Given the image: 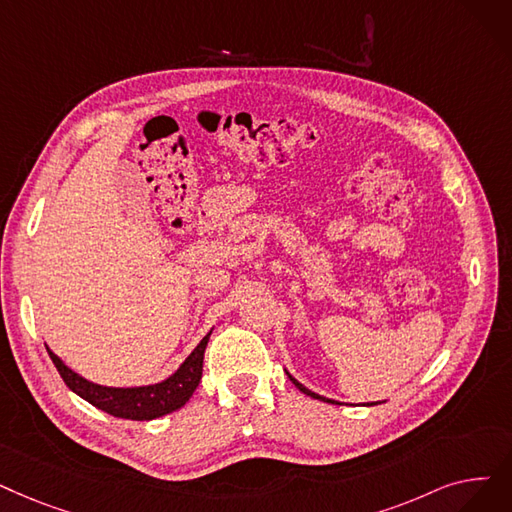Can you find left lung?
Returning a JSON list of instances; mask_svg holds the SVG:
<instances>
[{"instance_id":"1","label":"left lung","mask_w":512,"mask_h":512,"mask_svg":"<svg viewBox=\"0 0 512 512\" xmlns=\"http://www.w3.org/2000/svg\"><path fill=\"white\" fill-rule=\"evenodd\" d=\"M288 374V372H286ZM288 379H291V383L301 391V393H305V395H309V397H314V399H320V402H326V404H337V406H341L339 402H335V399H328V397H322V395H318V393H314V391H309L305 385H301L297 379H293L291 374H288ZM364 406H374V404H364Z\"/></svg>"}]
</instances>
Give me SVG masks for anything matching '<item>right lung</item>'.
<instances>
[{
	"instance_id": "1",
	"label": "right lung",
	"mask_w": 512,
	"mask_h": 512,
	"mask_svg": "<svg viewBox=\"0 0 512 512\" xmlns=\"http://www.w3.org/2000/svg\"><path fill=\"white\" fill-rule=\"evenodd\" d=\"M211 332L213 330L207 332L203 341L198 343L194 351L182 362V366L177 368L171 376H167L165 381L142 385V387H106V385L92 383L66 366L50 347L46 349L66 387H69L73 393H77L79 397H83L85 402H90L98 410L117 418L152 420V418H161L165 414L180 410L192 397L198 383H201L203 358H205V349H207Z\"/></svg>"
}]
</instances>
